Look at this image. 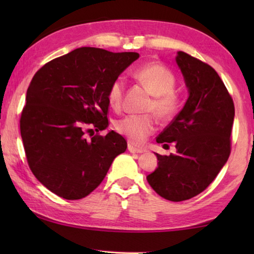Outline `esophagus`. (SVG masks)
Wrapping results in <instances>:
<instances>
[{
	"label": "esophagus",
	"mask_w": 254,
	"mask_h": 254,
	"mask_svg": "<svg viewBox=\"0 0 254 254\" xmlns=\"http://www.w3.org/2000/svg\"><path fill=\"white\" fill-rule=\"evenodd\" d=\"M127 150H128V151H130L131 153H142V152L145 151V150L142 149V148H137V147H135V145L133 144V143H128V144H127Z\"/></svg>",
	"instance_id": "34e87169"
}]
</instances>
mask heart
Here are the masks:
<instances>
[{"mask_svg": "<svg viewBox=\"0 0 254 254\" xmlns=\"http://www.w3.org/2000/svg\"><path fill=\"white\" fill-rule=\"evenodd\" d=\"M135 77L147 86L153 100L149 110L154 111L161 119H170L178 110L179 101L175 93L176 77L168 68L160 64H148L135 71ZM126 80L118 77L111 84L107 92V100L113 109H120L122 105ZM117 130L127 136L132 142L141 143L156 130L157 120L152 114L136 115L130 114L117 122Z\"/></svg>", "mask_w": 254, "mask_h": 254, "instance_id": "b5f03b06", "label": "heart"}]
</instances>
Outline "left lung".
<instances>
[{
    "label": "left lung",
    "mask_w": 254,
    "mask_h": 254,
    "mask_svg": "<svg viewBox=\"0 0 254 254\" xmlns=\"http://www.w3.org/2000/svg\"><path fill=\"white\" fill-rule=\"evenodd\" d=\"M176 63L188 98L157 137L163 145L174 142L176 153H156L158 167L147 180L165 199L182 201L205 190L229 159L234 104L214 68L184 51H178Z\"/></svg>",
    "instance_id": "obj_1"
}]
</instances>
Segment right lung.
<instances>
[{"instance_id":"add662e5","label":"right lung","mask_w":254,"mask_h":254,"mask_svg":"<svg viewBox=\"0 0 254 254\" xmlns=\"http://www.w3.org/2000/svg\"><path fill=\"white\" fill-rule=\"evenodd\" d=\"M137 58V53L81 47L51 60L33 76L21 114V137L32 174L54 194L84 198L127 150V141L117 132L91 139L86 132L109 127L110 86Z\"/></svg>"}]
</instances>
